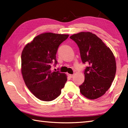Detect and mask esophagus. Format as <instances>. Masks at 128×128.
Masks as SVG:
<instances>
[{
	"mask_svg": "<svg viewBox=\"0 0 128 128\" xmlns=\"http://www.w3.org/2000/svg\"><path fill=\"white\" fill-rule=\"evenodd\" d=\"M68 76L69 78H72V77H73V74H68Z\"/></svg>",
	"mask_w": 128,
	"mask_h": 128,
	"instance_id": "obj_1",
	"label": "esophagus"
}]
</instances>
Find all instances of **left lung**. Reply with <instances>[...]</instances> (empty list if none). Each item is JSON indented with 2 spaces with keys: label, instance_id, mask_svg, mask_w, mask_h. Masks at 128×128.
<instances>
[{
  "label": "left lung",
  "instance_id": "8db88e82",
  "mask_svg": "<svg viewBox=\"0 0 128 128\" xmlns=\"http://www.w3.org/2000/svg\"><path fill=\"white\" fill-rule=\"evenodd\" d=\"M77 43L84 64L85 81L79 86L86 98L95 99L105 94L111 87L116 71L113 53L102 40L90 32H81L70 36Z\"/></svg>",
  "mask_w": 128,
  "mask_h": 128
}]
</instances>
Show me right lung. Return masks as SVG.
I'll list each match as a JSON object with an SVG mask.
<instances>
[{"label":"right lung","mask_w":128,"mask_h":128,"mask_svg":"<svg viewBox=\"0 0 128 128\" xmlns=\"http://www.w3.org/2000/svg\"><path fill=\"white\" fill-rule=\"evenodd\" d=\"M69 36L68 34L45 33L28 43L21 54V73L26 85L36 98L51 101L61 94L67 81L65 73L51 69L58 63V47Z\"/></svg>","instance_id":"right-lung-1"}]
</instances>
